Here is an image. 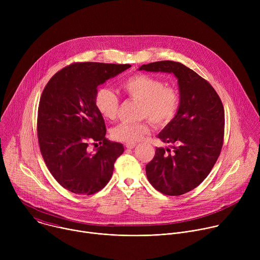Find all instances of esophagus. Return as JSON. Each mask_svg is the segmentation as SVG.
Returning <instances> with one entry per match:
<instances>
[{
	"instance_id": "34e87169",
	"label": "esophagus",
	"mask_w": 260,
	"mask_h": 260,
	"mask_svg": "<svg viewBox=\"0 0 260 260\" xmlns=\"http://www.w3.org/2000/svg\"><path fill=\"white\" fill-rule=\"evenodd\" d=\"M136 146V143L135 142H128L125 144V147L127 148V149H133V148Z\"/></svg>"
}]
</instances>
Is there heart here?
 I'll use <instances>...</instances> for the list:
<instances>
[{"label": "heart", "instance_id": "b5f03b06", "mask_svg": "<svg viewBox=\"0 0 260 260\" xmlns=\"http://www.w3.org/2000/svg\"><path fill=\"white\" fill-rule=\"evenodd\" d=\"M120 87L131 99L140 103L138 117L150 119L156 126H166L177 116L181 107V94L174 85L148 74H134L125 78ZM120 100L114 90L100 87L94 94V105L99 113L107 120L117 116ZM143 119L138 122H121L111 128L110 135L115 141L136 142L149 133L150 121Z\"/></svg>", "mask_w": 260, "mask_h": 260}]
</instances>
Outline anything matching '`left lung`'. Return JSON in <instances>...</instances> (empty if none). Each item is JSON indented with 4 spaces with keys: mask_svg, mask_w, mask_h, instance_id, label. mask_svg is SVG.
<instances>
[{
    "mask_svg": "<svg viewBox=\"0 0 260 260\" xmlns=\"http://www.w3.org/2000/svg\"><path fill=\"white\" fill-rule=\"evenodd\" d=\"M140 70L175 74L181 94L177 116L158 135L161 142L173 144V150L156 147L154 157L146 166L147 178L166 196L189 192L208 177L220 155L224 140L223 105L206 79L181 62L160 60Z\"/></svg>",
    "mask_w": 260,
    "mask_h": 260,
    "instance_id": "1",
    "label": "left lung"
}]
</instances>
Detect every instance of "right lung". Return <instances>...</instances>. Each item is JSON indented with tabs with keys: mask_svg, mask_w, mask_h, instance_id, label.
Returning a JSON list of instances; mask_svg holds the SVG:
<instances>
[{
	"mask_svg": "<svg viewBox=\"0 0 260 260\" xmlns=\"http://www.w3.org/2000/svg\"><path fill=\"white\" fill-rule=\"evenodd\" d=\"M131 64L73 62L51 77L41 94L37 132L42 157L54 179L67 190L90 196L112 177L123 153L120 143L106 139V125L94 105L100 84ZM90 143H101L89 153Z\"/></svg>",
	"mask_w": 260,
	"mask_h": 260,
	"instance_id": "1",
	"label": "right lung"
}]
</instances>
